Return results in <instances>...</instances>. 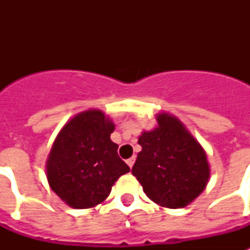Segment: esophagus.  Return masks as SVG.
Returning a JSON list of instances; mask_svg holds the SVG:
<instances>
[{
	"label": "esophagus",
	"instance_id": "1",
	"mask_svg": "<svg viewBox=\"0 0 250 250\" xmlns=\"http://www.w3.org/2000/svg\"><path fill=\"white\" fill-rule=\"evenodd\" d=\"M133 164H135V157H131L129 160H127V165H128L129 167H132Z\"/></svg>",
	"mask_w": 250,
	"mask_h": 250
}]
</instances>
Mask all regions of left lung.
Here are the masks:
<instances>
[{
  "mask_svg": "<svg viewBox=\"0 0 250 250\" xmlns=\"http://www.w3.org/2000/svg\"><path fill=\"white\" fill-rule=\"evenodd\" d=\"M157 123L156 128L139 137L141 152L132 175L156 204L170 209L186 208L209 182L208 157L178 118L161 113Z\"/></svg>",
  "mask_w": 250,
  "mask_h": 250,
  "instance_id": "1",
  "label": "left lung"
}]
</instances>
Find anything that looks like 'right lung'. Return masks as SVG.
Instances as JSON below:
<instances>
[{"label": "right lung", "instance_id": "right-lung-1", "mask_svg": "<svg viewBox=\"0 0 250 250\" xmlns=\"http://www.w3.org/2000/svg\"><path fill=\"white\" fill-rule=\"evenodd\" d=\"M115 125L101 110H86L61 129L46 161V178L68 206L88 209L105 201L129 167L118 156L110 135Z\"/></svg>", "mask_w": 250, "mask_h": 250}]
</instances>
